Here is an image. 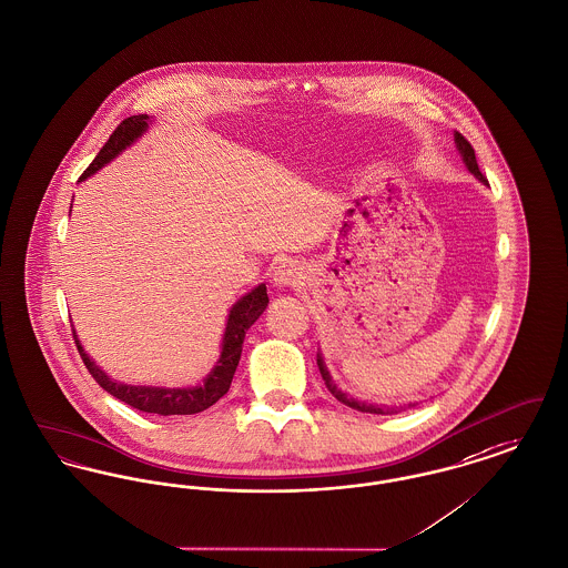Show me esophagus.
<instances>
[{
	"instance_id": "1",
	"label": "esophagus",
	"mask_w": 568,
	"mask_h": 568,
	"mask_svg": "<svg viewBox=\"0 0 568 568\" xmlns=\"http://www.w3.org/2000/svg\"><path fill=\"white\" fill-rule=\"evenodd\" d=\"M301 267L296 266L294 262H283L281 266L274 270V283H276L278 287L296 285V283L301 281Z\"/></svg>"
}]
</instances>
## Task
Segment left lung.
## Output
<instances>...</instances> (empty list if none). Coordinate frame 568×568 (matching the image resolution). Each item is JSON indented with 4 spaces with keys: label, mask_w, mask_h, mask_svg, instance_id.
<instances>
[{
    "label": "left lung",
    "mask_w": 568,
    "mask_h": 568,
    "mask_svg": "<svg viewBox=\"0 0 568 568\" xmlns=\"http://www.w3.org/2000/svg\"><path fill=\"white\" fill-rule=\"evenodd\" d=\"M455 143H457V148H459V152H462V156H464V163H466L467 169L480 180V182H485L487 184V178L483 175V171L478 169V163H476V154H474V148H471V143L467 141L466 136L462 133H455ZM317 367H320V373H322V379H324V384H326V388L333 393V397L336 400H341L343 405H347V407H352V409H358V412H368V414H393V412H397L399 407H379V405H373V403H363V400L352 399V397H347L345 393H341L338 388H336V384L333 382V377H331V373H328V368L324 367V361H322V356H317ZM412 407H414V403H409Z\"/></svg>",
    "instance_id": "obj_1"
}]
</instances>
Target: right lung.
I'll list each match as a JSON object with an SVG mask.
<instances>
[{"instance_id": "right-lung-1", "label": "right lung", "mask_w": 568, "mask_h": 568, "mask_svg": "<svg viewBox=\"0 0 568 568\" xmlns=\"http://www.w3.org/2000/svg\"><path fill=\"white\" fill-rule=\"evenodd\" d=\"M148 122H150V115H145V113L131 115V118L122 120L118 124V129L106 139V143L102 145L97 159L90 163V168L81 173V180L97 173L111 159H115L122 150H126L134 139L141 136V133L148 129ZM266 285L255 287L244 298L235 302L234 308L230 311L227 328H225V336H223L221 358H219L216 367L210 371L205 382L201 386H195V388H154V386H129V384L113 382L102 368L94 365V361H90V356L79 345L77 334H74V343H77L81 361L90 371V375L115 399L124 400L126 405H131L139 412L159 414V416L197 414V412L207 409L210 405H214L223 395H227V390L232 386V379H234L235 368L240 363V356H242L244 334L257 322V317L266 311Z\"/></svg>"}]
</instances>
